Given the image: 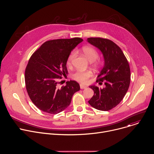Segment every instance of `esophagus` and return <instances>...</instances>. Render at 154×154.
Segmentation results:
<instances>
[{"label": "esophagus", "mask_w": 154, "mask_h": 154, "mask_svg": "<svg viewBox=\"0 0 154 154\" xmlns=\"http://www.w3.org/2000/svg\"><path fill=\"white\" fill-rule=\"evenodd\" d=\"M80 89H82V90L85 89V88H87V86H85V85H83L82 84H80Z\"/></svg>", "instance_id": "1"}]
</instances>
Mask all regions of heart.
<instances>
[{
  "label": "heart",
  "mask_w": 154,
  "mask_h": 154,
  "mask_svg": "<svg viewBox=\"0 0 154 154\" xmlns=\"http://www.w3.org/2000/svg\"><path fill=\"white\" fill-rule=\"evenodd\" d=\"M83 52L85 55L87 57L90 61H93V64L95 66H98L100 64V60L97 59L99 57L98 52L93 47L91 46H85L83 47ZM75 55V51H72L69 54L67 58V64L71 65L72 63V61L74 59ZM93 75V72L91 70H77L74 73H73L71 75L72 78L82 83H86L88 82V80Z\"/></svg>",
  "instance_id": "heart-1"
}]
</instances>
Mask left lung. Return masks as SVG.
<instances>
[{"label": "left lung", "instance_id": "1", "mask_svg": "<svg viewBox=\"0 0 154 154\" xmlns=\"http://www.w3.org/2000/svg\"><path fill=\"white\" fill-rule=\"evenodd\" d=\"M88 41L103 54L105 64L96 82H104L105 85L103 89L94 85L90 86L94 94L88 103L99 110H110L121 102L128 91L129 64L121 48L112 41L97 37L88 38Z\"/></svg>", "mask_w": 154, "mask_h": 154}]
</instances>
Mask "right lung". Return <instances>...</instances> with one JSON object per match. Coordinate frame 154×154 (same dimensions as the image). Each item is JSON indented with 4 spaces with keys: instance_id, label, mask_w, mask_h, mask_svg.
<instances>
[{
    "instance_id": "1",
    "label": "right lung",
    "mask_w": 154,
    "mask_h": 154,
    "mask_svg": "<svg viewBox=\"0 0 154 154\" xmlns=\"http://www.w3.org/2000/svg\"><path fill=\"white\" fill-rule=\"evenodd\" d=\"M83 41L80 38L49 40L30 57L25 71L28 95L40 110L57 114L71 103L74 94L80 90L79 84L66 82L59 88V79L68 74L66 61L71 51Z\"/></svg>"
}]
</instances>
